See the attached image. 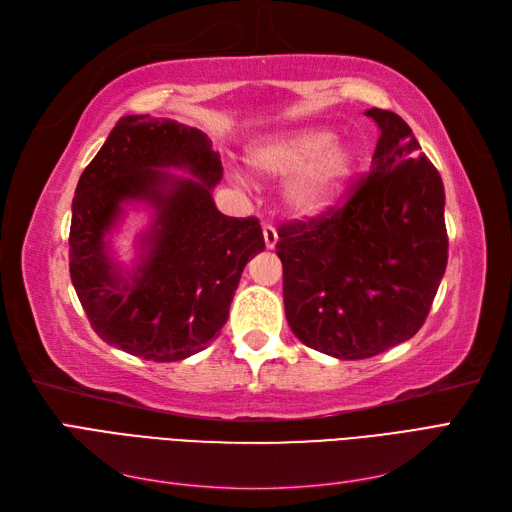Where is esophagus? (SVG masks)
Returning <instances> with one entry per match:
<instances>
[{"instance_id":"1","label":"esophagus","mask_w":512,"mask_h":512,"mask_svg":"<svg viewBox=\"0 0 512 512\" xmlns=\"http://www.w3.org/2000/svg\"><path fill=\"white\" fill-rule=\"evenodd\" d=\"M262 237H265L267 250H273V247L277 245V230L271 224H265L262 226Z\"/></svg>"}]
</instances>
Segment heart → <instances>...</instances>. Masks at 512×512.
I'll list each match as a JSON object with an SVG mask.
<instances>
[{"label":"heart","mask_w":512,"mask_h":512,"mask_svg":"<svg viewBox=\"0 0 512 512\" xmlns=\"http://www.w3.org/2000/svg\"><path fill=\"white\" fill-rule=\"evenodd\" d=\"M247 164L260 177H292L282 196L286 211L314 220L348 190L361 168V153L339 143L333 130L309 128L262 138L247 151Z\"/></svg>","instance_id":"obj_1"}]
</instances>
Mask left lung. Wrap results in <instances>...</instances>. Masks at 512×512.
I'll list each match as a JSON object with an SVG mask.
<instances>
[{
  "label": "left lung",
  "mask_w": 512,
  "mask_h": 512,
  "mask_svg": "<svg viewBox=\"0 0 512 512\" xmlns=\"http://www.w3.org/2000/svg\"><path fill=\"white\" fill-rule=\"evenodd\" d=\"M371 173L342 207L280 228L292 333L335 359H369L410 339L448 260L442 177L408 123L382 108Z\"/></svg>",
  "instance_id": "left-lung-1"
}]
</instances>
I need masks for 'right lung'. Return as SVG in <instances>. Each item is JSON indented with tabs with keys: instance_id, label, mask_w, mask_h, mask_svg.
Instances as JSON below:
<instances>
[{
	"instance_id": "add662e5",
	"label": "right lung",
	"mask_w": 512,
	"mask_h": 512,
	"mask_svg": "<svg viewBox=\"0 0 512 512\" xmlns=\"http://www.w3.org/2000/svg\"><path fill=\"white\" fill-rule=\"evenodd\" d=\"M220 179V153L207 134L149 115L121 117L83 170L72 200L70 277L106 344L173 363L220 333L247 260L265 250L256 218H228L215 207ZM134 202L150 209L152 222L126 270L107 235Z\"/></svg>"
}]
</instances>
